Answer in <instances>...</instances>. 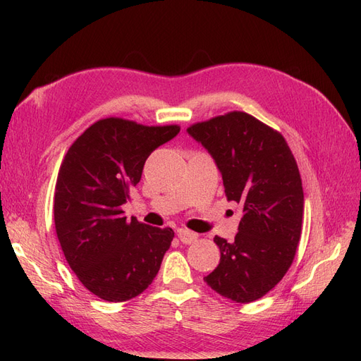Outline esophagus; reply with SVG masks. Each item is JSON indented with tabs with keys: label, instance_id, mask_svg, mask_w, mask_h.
Here are the masks:
<instances>
[{
	"label": "esophagus",
	"instance_id": "obj_1",
	"mask_svg": "<svg viewBox=\"0 0 361 361\" xmlns=\"http://www.w3.org/2000/svg\"><path fill=\"white\" fill-rule=\"evenodd\" d=\"M178 236L180 239V243H183V244H192V243L197 241V238H199L197 233L187 231V228H179Z\"/></svg>",
	"mask_w": 361,
	"mask_h": 361
}]
</instances>
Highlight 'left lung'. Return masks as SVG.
Listing matches in <instances>:
<instances>
[{"instance_id":"8db88e82","label":"left lung","mask_w":361,"mask_h":361,"mask_svg":"<svg viewBox=\"0 0 361 361\" xmlns=\"http://www.w3.org/2000/svg\"><path fill=\"white\" fill-rule=\"evenodd\" d=\"M187 130L215 159L227 200L243 204L235 241L214 238L221 257L204 281L232 301H256L285 277L297 253L304 211L297 161L280 133L244 111Z\"/></svg>"}]
</instances>
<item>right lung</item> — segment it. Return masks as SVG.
I'll list each match as a JSON object with an SVG mask.
<instances>
[{
	"mask_svg": "<svg viewBox=\"0 0 361 361\" xmlns=\"http://www.w3.org/2000/svg\"><path fill=\"white\" fill-rule=\"evenodd\" d=\"M180 126H145L97 120L64 157L54 194V223L69 267L96 297L122 302L157 277L174 232L126 220L122 206L141 179L145 162Z\"/></svg>",
	"mask_w": 361,
	"mask_h": 361,
	"instance_id": "right-lung-1",
	"label": "right lung"
}]
</instances>
